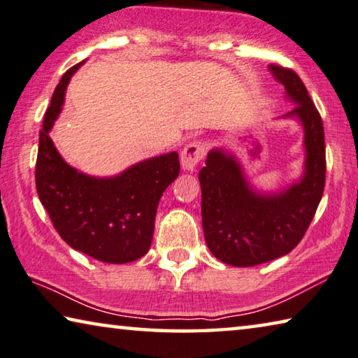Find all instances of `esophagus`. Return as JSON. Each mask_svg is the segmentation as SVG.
<instances>
[{"label": "esophagus", "instance_id": "1", "mask_svg": "<svg viewBox=\"0 0 358 358\" xmlns=\"http://www.w3.org/2000/svg\"><path fill=\"white\" fill-rule=\"evenodd\" d=\"M204 152H206V148H204L203 143H198V141L187 145V148L182 150V154H180V163H182L184 171L187 173L195 171L198 163L203 160Z\"/></svg>", "mask_w": 358, "mask_h": 358}]
</instances>
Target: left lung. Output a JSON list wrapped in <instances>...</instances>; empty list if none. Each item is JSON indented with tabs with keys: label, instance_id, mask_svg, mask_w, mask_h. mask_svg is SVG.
<instances>
[{
	"label": "left lung",
	"instance_id": "1",
	"mask_svg": "<svg viewBox=\"0 0 358 358\" xmlns=\"http://www.w3.org/2000/svg\"><path fill=\"white\" fill-rule=\"evenodd\" d=\"M294 103L292 119L303 130L301 176L276 190H262L245 174L238 155L227 148L208 152L201 185L204 239L215 259L231 266H255L287 255L301 241L324 195L325 138L320 114L306 87L292 69L269 64Z\"/></svg>",
	"mask_w": 358,
	"mask_h": 358
}]
</instances>
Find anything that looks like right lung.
<instances>
[{"label": "right lung", "instance_id": "1", "mask_svg": "<svg viewBox=\"0 0 358 358\" xmlns=\"http://www.w3.org/2000/svg\"><path fill=\"white\" fill-rule=\"evenodd\" d=\"M80 62L63 74L39 131L36 190L52 224L74 250L104 263H130L148 254L158 201L179 176V154L168 152L98 178L68 165L50 139L64 95Z\"/></svg>", "mask_w": 358, "mask_h": 358}]
</instances>
